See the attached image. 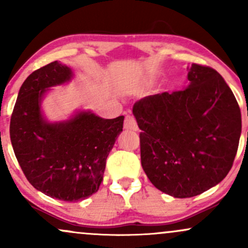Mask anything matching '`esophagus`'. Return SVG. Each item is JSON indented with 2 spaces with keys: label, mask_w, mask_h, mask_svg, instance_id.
<instances>
[{
  "label": "esophagus",
  "mask_w": 248,
  "mask_h": 248,
  "mask_svg": "<svg viewBox=\"0 0 248 248\" xmlns=\"http://www.w3.org/2000/svg\"><path fill=\"white\" fill-rule=\"evenodd\" d=\"M124 129L127 130H133V132H136L139 129L138 124H136L135 119H134L133 115H127L126 119H124Z\"/></svg>",
  "instance_id": "34e87169"
}]
</instances>
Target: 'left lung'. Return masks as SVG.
Returning a JSON list of instances; mask_svg holds the SVG:
<instances>
[{
	"mask_svg": "<svg viewBox=\"0 0 248 248\" xmlns=\"http://www.w3.org/2000/svg\"><path fill=\"white\" fill-rule=\"evenodd\" d=\"M186 90L149 95L133 106L141 164L162 192L189 198L217 186L231 170L241 134L240 108L216 70L187 66Z\"/></svg>",
	"mask_w": 248,
	"mask_h": 248,
	"instance_id": "1",
	"label": "left lung"
}]
</instances>
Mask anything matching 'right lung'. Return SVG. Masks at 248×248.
Wrapping results in <instances>:
<instances>
[{
    "label": "right lung",
    "instance_id": "obj_1",
    "mask_svg": "<svg viewBox=\"0 0 248 248\" xmlns=\"http://www.w3.org/2000/svg\"><path fill=\"white\" fill-rule=\"evenodd\" d=\"M73 76L59 62L31 73L19 88L10 120L11 144L25 177L38 191L64 202L82 201L98 191L124 119L77 110L66 120H47L42 109L45 95Z\"/></svg>",
    "mask_w": 248,
    "mask_h": 248
}]
</instances>
